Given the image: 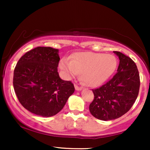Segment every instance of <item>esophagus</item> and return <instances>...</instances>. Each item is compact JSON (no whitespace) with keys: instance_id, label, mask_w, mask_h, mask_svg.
Masks as SVG:
<instances>
[{"instance_id":"1","label":"esophagus","mask_w":150,"mask_h":150,"mask_svg":"<svg viewBox=\"0 0 150 150\" xmlns=\"http://www.w3.org/2000/svg\"><path fill=\"white\" fill-rule=\"evenodd\" d=\"M75 88L77 91H81L82 89V87H79V86H77V85H75Z\"/></svg>"}]
</instances>
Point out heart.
I'll use <instances>...</instances> for the list:
<instances>
[{"label": "heart", "instance_id": "1", "mask_svg": "<svg viewBox=\"0 0 150 150\" xmlns=\"http://www.w3.org/2000/svg\"><path fill=\"white\" fill-rule=\"evenodd\" d=\"M116 59L110 54L101 53H77L71 61L61 60L60 69L68 78L82 73V80L86 85L97 87L102 85L111 77L116 68Z\"/></svg>", "mask_w": 150, "mask_h": 150}]
</instances>
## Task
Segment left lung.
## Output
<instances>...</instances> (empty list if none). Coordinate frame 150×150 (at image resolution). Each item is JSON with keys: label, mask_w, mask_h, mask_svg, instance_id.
Masks as SVG:
<instances>
[{"label": "left lung", "mask_w": 150, "mask_h": 150, "mask_svg": "<svg viewBox=\"0 0 150 150\" xmlns=\"http://www.w3.org/2000/svg\"><path fill=\"white\" fill-rule=\"evenodd\" d=\"M113 53L120 61L117 73L104 85L92 89L94 99L89 105L91 114L101 120L116 119L128 112L140 89V75L135 62L123 53Z\"/></svg>", "instance_id": "left-lung-1"}]
</instances>
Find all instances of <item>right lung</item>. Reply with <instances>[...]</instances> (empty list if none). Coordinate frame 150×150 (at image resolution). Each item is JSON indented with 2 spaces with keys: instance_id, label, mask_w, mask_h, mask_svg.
<instances>
[{
  "instance_id": "right-lung-1",
  "label": "right lung",
  "mask_w": 150,
  "mask_h": 150,
  "mask_svg": "<svg viewBox=\"0 0 150 150\" xmlns=\"http://www.w3.org/2000/svg\"><path fill=\"white\" fill-rule=\"evenodd\" d=\"M58 49L39 46L23 55L15 68V94L23 107L34 114H57L75 92L73 84L58 75Z\"/></svg>"
}]
</instances>
